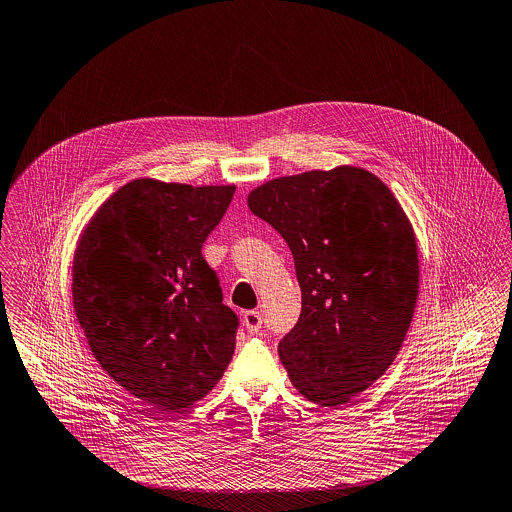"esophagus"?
Masks as SVG:
<instances>
[{"mask_svg":"<svg viewBox=\"0 0 512 512\" xmlns=\"http://www.w3.org/2000/svg\"><path fill=\"white\" fill-rule=\"evenodd\" d=\"M242 321H244V326H246V330H248L250 334H258L260 328H262V323H264L260 311H246L244 317H242Z\"/></svg>","mask_w":512,"mask_h":512,"instance_id":"34e87169","label":"esophagus"}]
</instances>
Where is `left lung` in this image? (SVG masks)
Wrapping results in <instances>:
<instances>
[{
	"label": "left lung",
	"mask_w": 512,
	"mask_h": 512,
	"mask_svg": "<svg viewBox=\"0 0 512 512\" xmlns=\"http://www.w3.org/2000/svg\"><path fill=\"white\" fill-rule=\"evenodd\" d=\"M248 207L287 242L301 287L281 364L309 401L344 405L393 364L413 321V227L389 187L354 166L272 180Z\"/></svg>",
	"instance_id": "1"
}]
</instances>
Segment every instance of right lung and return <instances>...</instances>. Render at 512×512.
I'll list each match as a JSON object with an SVG mask.
<instances>
[{"mask_svg": "<svg viewBox=\"0 0 512 512\" xmlns=\"http://www.w3.org/2000/svg\"><path fill=\"white\" fill-rule=\"evenodd\" d=\"M234 186L135 180L93 215L74 258V311L95 360L131 395L176 413L234 352L238 317L201 248Z\"/></svg>", "mask_w": 512, "mask_h": 512, "instance_id": "1", "label": "right lung"}]
</instances>
